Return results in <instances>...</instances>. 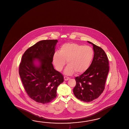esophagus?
I'll use <instances>...</instances> for the list:
<instances>
[{
  "mask_svg": "<svg viewBox=\"0 0 129 129\" xmlns=\"http://www.w3.org/2000/svg\"><path fill=\"white\" fill-rule=\"evenodd\" d=\"M69 79H70L69 77H67V76H64V80H65V81L69 80Z\"/></svg>",
  "mask_w": 129,
  "mask_h": 129,
  "instance_id": "obj_1",
  "label": "esophagus"
}]
</instances>
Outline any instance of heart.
I'll return each mask as SVG.
<instances>
[{"instance_id": "b5f03b06", "label": "heart", "mask_w": 129, "mask_h": 129, "mask_svg": "<svg viewBox=\"0 0 129 129\" xmlns=\"http://www.w3.org/2000/svg\"><path fill=\"white\" fill-rule=\"evenodd\" d=\"M94 56L92 47L84 46L77 43L64 44L60 47L59 52H55L53 56V62L55 69L61 71L66 64L68 65L64 73L71 75L75 72L78 74L86 71L91 65Z\"/></svg>"}]
</instances>
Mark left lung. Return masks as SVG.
Returning <instances> with one entry per match:
<instances>
[{
  "instance_id": "obj_1",
  "label": "left lung",
  "mask_w": 129,
  "mask_h": 129,
  "mask_svg": "<svg viewBox=\"0 0 129 129\" xmlns=\"http://www.w3.org/2000/svg\"><path fill=\"white\" fill-rule=\"evenodd\" d=\"M92 44L94 56L88 69L75 77L76 86L73 89L75 96L81 101L89 102L97 99L105 89L109 70V60L101 48Z\"/></svg>"
}]
</instances>
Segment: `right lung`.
Instances as JSON below:
<instances>
[{"instance_id": "right-lung-1", "label": "right lung", "mask_w": 129, "mask_h": 129, "mask_svg": "<svg viewBox=\"0 0 129 129\" xmlns=\"http://www.w3.org/2000/svg\"><path fill=\"white\" fill-rule=\"evenodd\" d=\"M57 42L40 41L27 49L22 58L19 74L23 86L29 97L38 103L44 104L54 100L58 86L64 81L62 75L52 63Z\"/></svg>"}]
</instances>
